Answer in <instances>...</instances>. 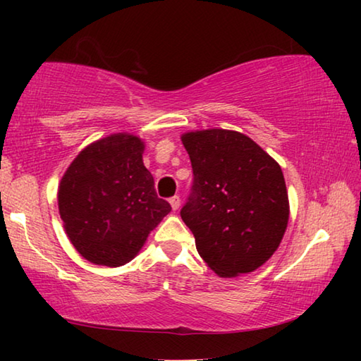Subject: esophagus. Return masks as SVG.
<instances>
[{"label":"esophagus","mask_w":361,"mask_h":361,"mask_svg":"<svg viewBox=\"0 0 361 361\" xmlns=\"http://www.w3.org/2000/svg\"><path fill=\"white\" fill-rule=\"evenodd\" d=\"M170 205H172V209L176 212L180 209V205H181V199L178 197V195H173L172 199H170Z\"/></svg>","instance_id":"esophagus-1"}]
</instances>
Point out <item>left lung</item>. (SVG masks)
Here are the masks:
<instances>
[{"mask_svg": "<svg viewBox=\"0 0 361 361\" xmlns=\"http://www.w3.org/2000/svg\"><path fill=\"white\" fill-rule=\"evenodd\" d=\"M181 142L194 173L181 218L200 258L219 277L256 271L276 253L288 226L282 169L235 130H192L183 133Z\"/></svg>", "mask_w": 361, "mask_h": 361, "instance_id": "8db88e82", "label": "left lung"}]
</instances>
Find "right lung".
<instances>
[{
	"instance_id": "1",
	"label": "right lung",
	"mask_w": 361,
	"mask_h": 361,
	"mask_svg": "<svg viewBox=\"0 0 361 361\" xmlns=\"http://www.w3.org/2000/svg\"><path fill=\"white\" fill-rule=\"evenodd\" d=\"M145 142L113 133L79 152L59 185V212L78 253L97 266L132 261L170 213L143 164Z\"/></svg>"
}]
</instances>
